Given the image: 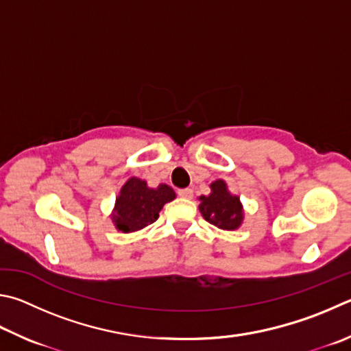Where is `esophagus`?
<instances>
[{"label": "esophagus", "mask_w": 351, "mask_h": 351, "mask_svg": "<svg viewBox=\"0 0 351 351\" xmlns=\"http://www.w3.org/2000/svg\"><path fill=\"white\" fill-rule=\"evenodd\" d=\"M178 193H180L181 197H186V199H190V197H193V190L192 189H181Z\"/></svg>", "instance_id": "34e87169"}]
</instances>
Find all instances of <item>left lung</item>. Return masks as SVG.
I'll list each match as a JSON object with an SVG mask.
<instances>
[{
	"label": "left lung",
	"mask_w": 351,
	"mask_h": 351,
	"mask_svg": "<svg viewBox=\"0 0 351 351\" xmlns=\"http://www.w3.org/2000/svg\"><path fill=\"white\" fill-rule=\"evenodd\" d=\"M199 212L202 218L221 230H238L244 222V207L238 195L228 190L224 180L210 184V193L199 196Z\"/></svg>",
	"instance_id": "1"
}]
</instances>
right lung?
<instances>
[{
  "mask_svg": "<svg viewBox=\"0 0 351 351\" xmlns=\"http://www.w3.org/2000/svg\"><path fill=\"white\" fill-rule=\"evenodd\" d=\"M175 197V190L167 184L149 187L147 181L132 176L119 190L110 219L118 232L133 233L143 230L154 224L162 207Z\"/></svg>",
  "mask_w": 351,
  "mask_h": 351,
  "instance_id": "obj_1",
  "label": "right lung"
}]
</instances>
